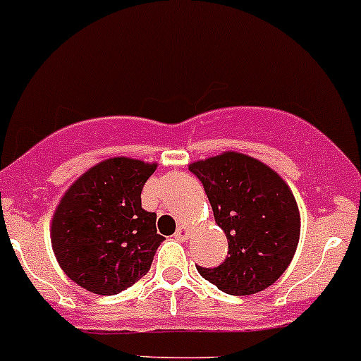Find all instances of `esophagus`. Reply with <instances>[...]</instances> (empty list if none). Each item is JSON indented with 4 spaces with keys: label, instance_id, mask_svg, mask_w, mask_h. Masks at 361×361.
Returning a JSON list of instances; mask_svg holds the SVG:
<instances>
[{
    "label": "esophagus",
    "instance_id": "obj_1",
    "mask_svg": "<svg viewBox=\"0 0 361 361\" xmlns=\"http://www.w3.org/2000/svg\"><path fill=\"white\" fill-rule=\"evenodd\" d=\"M188 236H190V229L185 228V226H180V228H178V231L174 233V238H176L178 241H187Z\"/></svg>",
    "mask_w": 361,
    "mask_h": 361
}]
</instances>
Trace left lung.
Segmentation results:
<instances>
[{
  "label": "left lung",
  "instance_id": "left-lung-1",
  "mask_svg": "<svg viewBox=\"0 0 361 361\" xmlns=\"http://www.w3.org/2000/svg\"><path fill=\"white\" fill-rule=\"evenodd\" d=\"M204 185L216 224L228 238L226 260L197 267L228 295H255L279 279L300 241V211L286 181L262 161L226 150L188 166Z\"/></svg>",
  "mask_w": 361,
  "mask_h": 361
}]
</instances>
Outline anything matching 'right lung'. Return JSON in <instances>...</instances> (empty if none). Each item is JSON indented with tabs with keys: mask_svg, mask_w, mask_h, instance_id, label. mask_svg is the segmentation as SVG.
<instances>
[{
	"mask_svg": "<svg viewBox=\"0 0 361 361\" xmlns=\"http://www.w3.org/2000/svg\"><path fill=\"white\" fill-rule=\"evenodd\" d=\"M156 162L109 157L78 176L51 221V247L73 283L96 295H118L149 272L157 247L156 212L140 193Z\"/></svg>",
	"mask_w": 361,
	"mask_h": 361,
	"instance_id": "obj_1",
	"label": "right lung"
}]
</instances>
